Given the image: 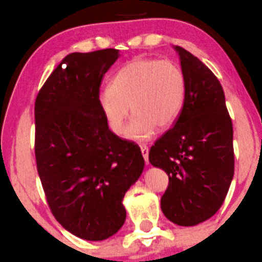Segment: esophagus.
Listing matches in <instances>:
<instances>
[{
	"mask_svg": "<svg viewBox=\"0 0 262 262\" xmlns=\"http://www.w3.org/2000/svg\"><path fill=\"white\" fill-rule=\"evenodd\" d=\"M140 152H142L143 158H144L145 163L148 164V156H149V148L147 145H140Z\"/></svg>",
	"mask_w": 262,
	"mask_h": 262,
	"instance_id": "1",
	"label": "esophagus"
}]
</instances>
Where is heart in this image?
I'll use <instances>...</instances> for the list:
<instances>
[{"instance_id":"b5f03b06","label":"heart","mask_w":262,"mask_h":262,"mask_svg":"<svg viewBox=\"0 0 262 262\" xmlns=\"http://www.w3.org/2000/svg\"><path fill=\"white\" fill-rule=\"evenodd\" d=\"M186 92V78L177 65L159 59H138L118 70L110 88L100 92L98 103L110 130L118 136L123 134L130 106L134 115L125 137L145 140L156 125L167 128L174 123Z\"/></svg>"}]
</instances>
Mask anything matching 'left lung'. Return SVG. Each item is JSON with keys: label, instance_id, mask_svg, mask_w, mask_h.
I'll use <instances>...</instances> for the list:
<instances>
[{"label": "left lung", "instance_id": "8db88e82", "mask_svg": "<svg viewBox=\"0 0 262 262\" xmlns=\"http://www.w3.org/2000/svg\"><path fill=\"white\" fill-rule=\"evenodd\" d=\"M186 78V100L174 125L149 150L169 183L161 198L164 216L196 226L224 203L235 169L233 129L219 79L200 59L176 46Z\"/></svg>", "mask_w": 262, "mask_h": 262}]
</instances>
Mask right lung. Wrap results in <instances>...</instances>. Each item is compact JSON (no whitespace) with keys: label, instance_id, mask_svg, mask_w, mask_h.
Segmentation results:
<instances>
[{"label":"right lung","instance_id":"obj_1","mask_svg":"<svg viewBox=\"0 0 262 262\" xmlns=\"http://www.w3.org/2000/svg\"><path fill=\"white\" fill-rule=\"evenodd\" d=\"M118 57L115 49L68 55L35 101V157L49 207L89 241L122 227L124 194L144 168L138 144L115 136L99 108L101 80Z\"/></svg>","mask_w":262,"mask_h":262}]
</instances>
